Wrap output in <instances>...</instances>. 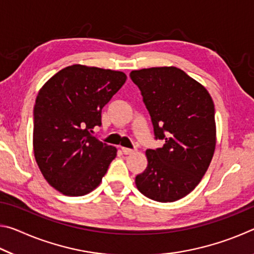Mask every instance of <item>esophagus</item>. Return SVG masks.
Masks as SVG:
<instances>
[{
  "label": "esophagus",
  "instance_id": "34e87169",
  "mask_svg": "<svg viewBox=\"0 0 254 254\" xmlns=\"http://www.w3.org/2000/svg\"><path fill=\"white\" fill-rule=\"evenodd\" d=\"M121 149H122V152L124 154H131L133 152H135V149H128V148H124V147H122Z\"/></svg>",
  "mask_w": 254,
  "mask_h": 254
}]
</instances>
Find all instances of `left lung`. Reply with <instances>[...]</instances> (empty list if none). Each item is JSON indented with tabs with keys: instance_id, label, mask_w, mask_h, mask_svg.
Segmentation results:
<instances>
[{
	"instance_id": "8db88e82",
	"label": "left lung",
	"mask_w": 254,
	"mask_h": 254,
	"mask_svg": "<svg viewBox=\"0 0 254 254\" xmlns=\"http://www.w3.org/2000/svg\"><path fill=\"white\" fill-rule=\"evenodd\" d=\"M142 94L156 139L162 148L148 149V166L135 177L136 188L150 199L170 203L195 189L212 161L216 124L212 97L203 85L177 67L132 70Z\"/></svg>"
}]
</instances>
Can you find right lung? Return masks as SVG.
Listing matches in <instances>:
<instances>
[{"label":"right lung","instance_id":"obj_1","mask_svg":"<svg viewBox=\"0 0 254 254\" xmlns=\"http://www.w3.org/2000/svg\"><path fill=\"white\" fill-rule=\"evenodd\" d=\"M127 80L122 71L84 65L59 70L40 88L33 109V153L50 186L84 196L101 184L117 148L91 133L102 109Z\"/></svg>","mask_w":254,"mask_h":254}]
</instances>
